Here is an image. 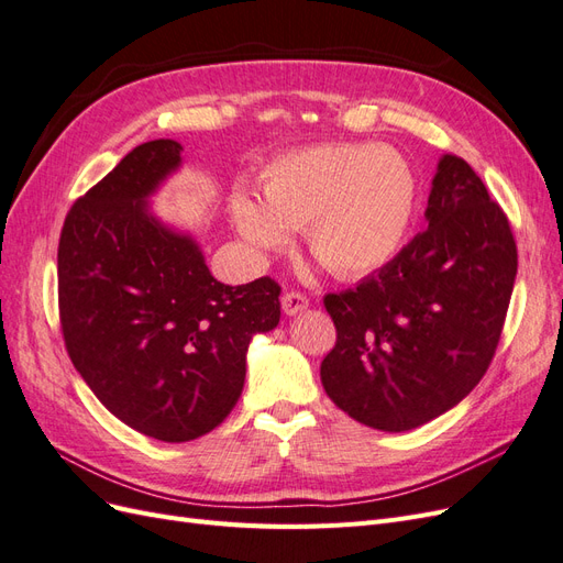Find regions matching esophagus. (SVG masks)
<instances>
[{
	"mask_svg": "<svg viewBox=\"0 0 563 563\" xmlns=\"http://www.w3.org/2000/svg\"><path fill=\"white\" fill-rule=\"evenodd\" d=\"M308 305H310V300H308V296H302V294L288 291V294L282 296V310H284L288 317H296V314H300L302 310H308Z\"/></svg>",
	"mask_w": 563,
	"mask_h": 563,
	"instance_id": "1",
	"label": "esophagus"
}]
</instances>
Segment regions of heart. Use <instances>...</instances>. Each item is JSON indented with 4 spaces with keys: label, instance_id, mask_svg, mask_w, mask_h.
I'll return each mask as SVG.
<instances>
[{
    "label": "heart",
    "instance_id": "b5f03b06",
    "mask_svg": "<svg viewBox=\"0 0 563 563\" xmlns=\"http://www.w3.org/2000/svg\"><path fill=\"white\" fill-rule=\"evenodd\" d=\"M258 201L234 192V230L258 253L300 230L338 277H362L395 255L413 220V168L387 145L323 143L286 152L261 174Z\"/></svg>",
    "mask_w": 563,
    "mask_h": 563
}]
</instances>
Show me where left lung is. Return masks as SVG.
<instances>
[{"mask_svg":"<svg viewBox=\"0 0 563 563\" xmlns=\"http://www.w3.org/2000/svg\"><path fill=\"white\" fill-rule=\"evenodd\" d=\"M428 230L356 288L329 294L335 347L321 385L356 422L406 432L451 411L486 373L517 277V244L486 185L444 155Z\"/></svg>","mask_w":563,"mask_h":563,"instance_id":"1","label":"left lung"}]
</instances>
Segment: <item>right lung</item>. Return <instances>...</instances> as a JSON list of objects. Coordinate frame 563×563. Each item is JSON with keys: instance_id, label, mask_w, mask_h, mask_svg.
Here are the masks:
<instances>
[{"instance_id": "obj_1", "label": "right lung", "mask_w": 563, "mask_h": 563, "mask_svg": "<svg viewBox=\"0 0 563 563\" xmlns=\"http://www.w3.org/2000/svg\"><path fill=\"white\" fill-rule=\"evenodd\" d=\"M180 152L164 139L133 147L75 201L58 244L60 327L75 368L114 418L168 444L230 416L251 340L282 317L277 282H218L195 236L152 211Z\"/></svg>"}]
</instances>
